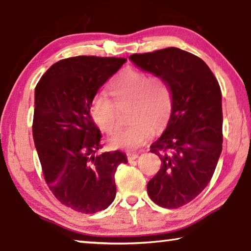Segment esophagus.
Here are the masks:
<instances>
[{"mask_svg":"<svg viewBox=\"0 0 251 251\" xmlns=\"http://www.w3.org/2000/svg\"><path fill=\"white\" fill-rule=\"evenodd\" d=\"M126 156H127V159H128V161L134 160V159H136L138 157V155L135 154V152H127Z\"/></svg>","mask_w":251,"mask_h":251,"instance_id":"obj_1","label":"esophagus"}]
</instances>
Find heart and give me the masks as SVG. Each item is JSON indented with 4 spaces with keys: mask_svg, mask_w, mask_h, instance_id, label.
I'll return each instance as SVG.
<instances>
[{
    "mask_svg": "<svg viewBox=\"0 0 251 251\" xmlns=\"http://www.w3.org/2000/svg\"><path fill=\"white\" fill-rule=\"evenodd\" d=\"M115 100L104 92L92 101L91 114L101 130L112 135L120 128V108L129 106L126 128L109 138L110 146L136 150L144 145L154 131L163 129L173 109L172 93L160 76H150L143 71L127 69L110 84Z\"/></svg>",
    "mask_w": 251,
    "mask_h": 251,
    "instance_id": "obj_1",
    "label": "heart"
}]
</instances>
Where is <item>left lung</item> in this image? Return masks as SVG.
Here are the masks:
<instances>
[{"mask_svg":"<svg viewBox=\"0 0 251 251\" xmlns=\"http://www.w3.org/2000/svg\"><path fill=\"white\" fill-rule=\"evenodd\" d=\"M139 69L160 76L172 93L166 129L151 144L160 169L148 181V196L164 208H178L209 184L223 150L222 91L209 67L177 48L133 54Z\"/></svg>","mask_w":251,"mask_h":251,"instance_id":"1","label":"left lung"}]
</instances>
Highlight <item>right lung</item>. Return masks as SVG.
<instances>
[{
	"label": "right lung",
	"instance_id": "add662e5",
	"mask_svg": "<svg viewBox=\"0 0 251 251\" xmlns=\"http://www.w3.org/2000/svg\"><path fill=\"white\" fill-rule=\"evenodd\" d=\"M126 62L75 56L55 63L35 87L33 138L50 192L82 214L104 210L116 196L115 172L126 155L99 152L101 134L91 116L100 88Z\"/></svg>",
	"mask_w": 251,
	"mask_h": 251
}]
</instances>
